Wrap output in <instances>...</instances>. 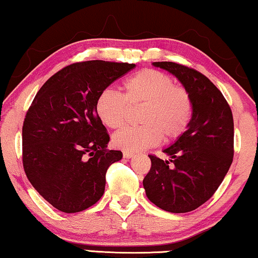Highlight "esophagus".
I'll return each instance as SVG.
<instances>
[{
	"instance_id": "obj_1",
	"label": "esophagus",
	"mask_w": 258,
	"mask_h": 258,
	"mask_svg": "<svg viewBox=\"0 0 258 258\" xmlns=\"http://www.w3.org/2000/svg\"><path fill=\"white\" fill-rule=\"evenodd\" d=\"M133 156H134L133 152H130V151H123V157H124V158H132Z\"/></svg>"
}]
</instances>
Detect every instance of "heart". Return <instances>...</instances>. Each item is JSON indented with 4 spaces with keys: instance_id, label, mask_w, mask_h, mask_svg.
I'll return each instance as SVG.
<instances>
[{
    "instance_id": "heart-1",
    "label": "heart",
    "mask_w": 258,
    "mask_h": 258,
    "mask_svg": "<svg viewBox=\"0 0 258 258\" xmlns=\"http://www.w3.org/2000/svg\"><path fill=\"white\" fill-rule=\"evenodd\" d=\"M123 95L104 89L95 101L99 120L110 129L124 124L129 106H144L138 126H126L113 136V144L123 151H140L177 140L189 126L193 115L191 93L182 85L174 84L169 74L144 69L123 83Z\"/></svg>"
}]
</instances>
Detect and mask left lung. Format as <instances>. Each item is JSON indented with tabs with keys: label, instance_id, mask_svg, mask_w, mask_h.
Returning a JSON list of instances; mask_svg holds the SVG:
<instances>
[{
	"label": "left lung",
	"instance_id": "8db88e82",
	"mask_svg": "<svg viewBox=\"0 0 258 258\" xmlns=\"http://www.w3.org/2000/svg\"><path fill=\"white\" fill-rule=\"evenodd\" d=\"M154 65L174 74L188 89L193 115L187 130L164 150L174 166L149 155L151 167L143 186L157 207L171 213L191 212L211 199L233 163V113L222 93L199 71L172 61Z\"/></svg>",
	"mask_w": 258,
	"mask_h": 258
}]
</instances>
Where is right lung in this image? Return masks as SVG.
<instances>
[{
	"mask_svg": "<svg viewBox=\"0 0 258 258\" xmlns=\"http://www.w3.org/2000/svg\"><path fill=\"white\" fill-rule=\"evenodd\" d=\"M135 64L79 61L53 74L37 93L22 129L24 172L58 211L78 213L101 199L108 167L122 158L108 150L109 134L99 120L100 93Z\"/></svg>",
	"mask_w": 258,
	"mask_h": 258,
	"instance_id": "add662e5",
	"label": "right lung"
}]
</instances>
